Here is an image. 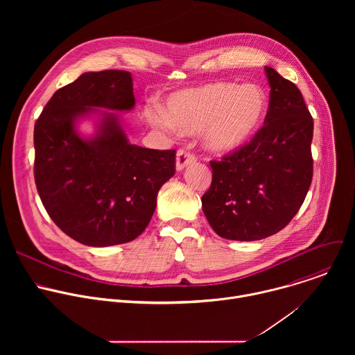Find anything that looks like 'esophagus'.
<instances>
[{
  "label": "esophagus",
  "instance_id": "1",
  "mask_svg": "<svg viewBox=\"0 0 355 355\" xmlns=\"http://www.w3.org/2000/svg\"><path fill=\"white\" fill-rule=\"evenodd\" d=\"M196 162V157L191 153V151L185 150V148H181L177 151V159H175V168L178 171L184 170L187 166L192 164Z\"/></svg>",
  "mask_w": 355,
  "mask_h": 355
}]
</instances>
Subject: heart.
<instances>
[{
    "label": "heart",
    "mask_w": 355,
    "mask_h": 355,
    "mask_svg": "<svg viewBox=\"0 0 355 355\" xmlns=\"http://www.w3.org/2000/svg\"><path fill=\"white\" fill-rule=\"evenodd\" d=\"M267 112V96L254 84L211 83L168 96L166 114L147 110V119L160 128L174 126L184 133L205 130V146L214 153H230L260 129Z\"/></svg>",
    "instance_id": "1"
}]
</instances>
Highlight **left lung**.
Returning <instances> with one entry per match:
<instances>
[{
	"label": "left lung",
	"mask_w": 355,
	"mask_h": 355,
	"mask_svg": "<svg viewBox=\"0 0 355 355\" xmlns=\"http://www.w3.org/2000/svg\"><path fill=\"white\" fill-rule=\"evenodd\" d=\"M270 89L264 126L247 144L212 160L202 196L212 229L223 239L254 241L282 230L297 214L313 175V118L299 88L264 67Z\"/></svg>",
	"instance_id": "obj_1"
}]
</instances>
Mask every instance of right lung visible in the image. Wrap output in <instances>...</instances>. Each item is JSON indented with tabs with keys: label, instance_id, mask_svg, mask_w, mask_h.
I'll use <instances>...</instances> for the list:
<instances>
[{
	"label": "right lung",
	"instance_id": "1",
	"mask_svg": "<svg viewBox=\"0 0 355 355\" xmlns=\"http://www.w3.org/2000/svg\"><path fill=\"white\" fill-rule=\"evenodd\" d=\"M135 107L132 76L84 73L58 89L35 123V182L52 220L76 241L107 247L135 240L147 227L157 193L175 173V150L129 143L111 111ZM100 115L89 139L76 121Z\"/></svg>",
	"mask_w": 355,
	"mask_h": 355
}]
</instances>
